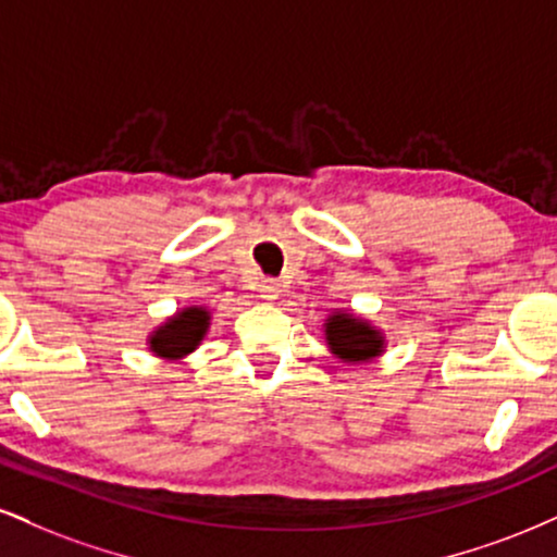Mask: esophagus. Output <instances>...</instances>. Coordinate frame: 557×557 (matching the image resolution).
<instances>
[{
  "instance_id": "obj_1",
  "label": "esophagus",
  "mask_w": 557,
  "mask_h": 557,
  "mask_svg": "<svg viewBox=\"0 0 557 557\" xmlns=\"http://www.w3.org/2000/svg\"><path fill=\"white\" fill-rule=\"evenodd\" d=\"M259 293H261V298L264 300H277V296L283 290H280V283L277 280H261L259 283Z\"/></svg>"
}]
</instances>
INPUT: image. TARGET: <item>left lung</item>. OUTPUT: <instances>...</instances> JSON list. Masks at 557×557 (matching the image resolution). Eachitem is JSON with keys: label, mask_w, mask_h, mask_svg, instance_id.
I'll return each mask as SVG.
<instances>
[{"label": "left lung", "mask_w": 557, "mask_h": 557, "mask_svg": "<svg viewBox=\"0 0 557 557\" xmlns=\"http://www.w3.org/2000/svg\"><path fill=\"white\" fill-rule=\"evenodd\" d=\"M324 343L339 363H371L384 355L386 334L368 319L334 308L324 319Z\"/></svg>", "instance_id": "8db88e82"}]
</instances>
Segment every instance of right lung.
Instances as JSON below:
<instances>
[{"label": "right lung", "mask_w": 557, "mask_h": 557, "mask_svg": "<svg viewBox=\"0 0 557 557\" xmlns=\"http://www.w3.org/2000/svg\"><path fill=\"white\" fill-rule=\"evenodd\" d=\"M212 324V311L207 306L178 308L173 317L147 334V350L160 360H181L202 345Z\"/></svg>", "instance_id": "add662e5"}]
</instances>
